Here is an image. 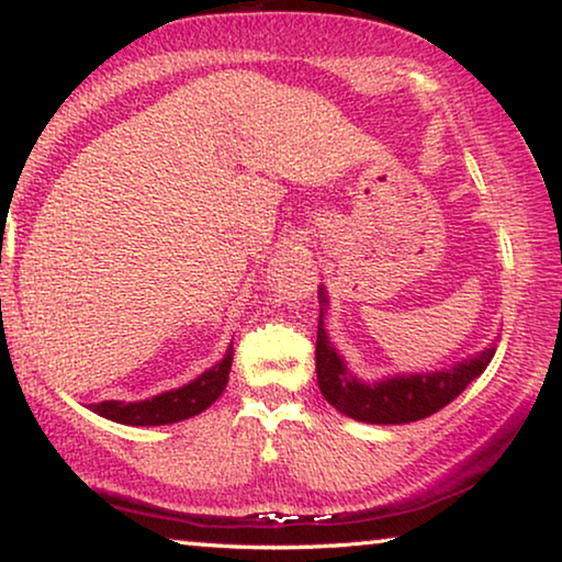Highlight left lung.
Segmentation results:
<instances>
[{"label": "left lung", "instance_id": "left-lung-1", "mask_svg": "<svg viewBox=\"0 0 562 562\" xmlns=\"http://www.w3.org/2000/svg\"><path fill=\"white\" fill-rule=\"evenodd\" d=\"M319 299L322 306H327L325 289H319ZM322 317H325V310L319 312L317 350H314L322 396L345 417L368 422V425H409V422L432 417L486 371L496 352V345H488L479 356L463 360L450 371L394 375V379L363 383L348 371L340 352L333 348Z\"/></svg>", "mask_w": 562, "mask_h": 562}]
</instances>
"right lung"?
Masks as SVG:
<instances>
[{"label":"right lung","mask_w":562,"mask_h":562,"mask_svg":"<svg viewBox=\"0 0 562 562\" xmlns=\"http://www.w3.org/2000/svg\"><path fill=\"white\" fill-rule=\"evenodd\" d=\"M229 368H233V345H229L225 358L214 363L210 371H204L187 386L166 391L145 402H99L91 404L89 409L97 412L99 417L120 422V425L133 427H156V425H173V422L196 417L206 406L217 402L222 391L227 386Z\"/></svg>","instance_id":"right-lung-1"}]
</instances>
